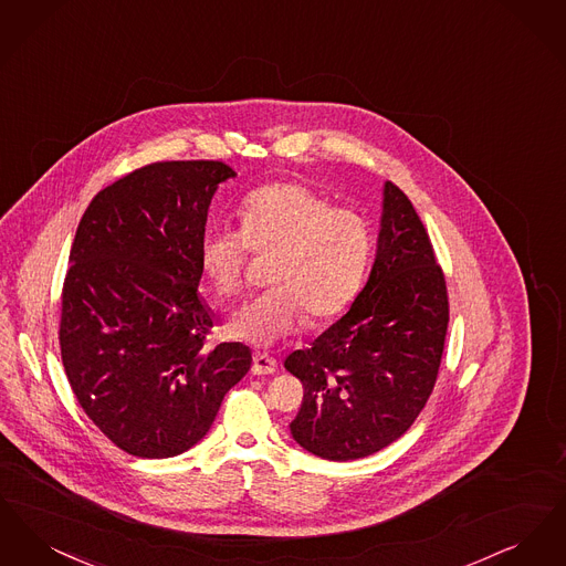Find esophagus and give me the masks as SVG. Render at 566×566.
I'll list each match as a JSON object with an SVG mask.
<instances>
[{
	"instance_id": "esophagus-1",
	"label": "esophagus",
	"mask_w": 566,
	"mask_h": 566,
	"mask_svg": "<svg viewBox=\"0 0 566 566\" xmlns=\"http://www.w3.org/2000/svg\"><path fill=\"white\" fill-rule=\"evenodd\" d=\"M277 371V363L270 358L268 354H254V363H252V374L254 376H270Z\"/></svg>"
}]
</instances>
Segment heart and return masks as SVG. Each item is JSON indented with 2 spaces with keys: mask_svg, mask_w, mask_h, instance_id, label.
Masks as SVG:
<instances>
[{
  "mask_svg": "<svg viewBox=\"0 0 566 566\" xmlns=\"http://www.w3.org/2000/svg\"><path fill=\"white\" fill-rule=\"evenodd\" d=\"M240 229L212 227L199 242V263L216 293L238 295L250 250L273 254L268 291L238 307L227 333L250 346L270 348L295 335L305 312L316 318L339 314L358 293L371 259L367 218L298 182L250 192L238 208Z\"/></svg>",
  "mask_w": 566,
  "mask_h": 566,
  "instance_id": "1",
  "label": "heart"
}]
</instances>
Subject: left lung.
I'll return each instance as SVG.
<instances>
[{
  "instance_id": "1",
  "label": "left lung",
  "mask_w": 566,
  "mask_h": 566,
  "mask_svg": "<svg viewBox=\"0 0 566 566\" xmlns=\"http://www.w3.org/2000/svg\"><path fill=\"white\" fill-rule=\"evenodd\" d=\"M376 261L350 310L284 367L305 395L296 443L324 460L371 457L403 434L431 397L448 331V293L427 229L386 182Z\"/></svg>"
}]
</instances>
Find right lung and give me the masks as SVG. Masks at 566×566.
Segmentation results:
<instances>
[{
    "instance_id": "obj_1",
    "label": "right lung",
    "mask_w": 566,
    "mask_h": 566,
    "mask_svg": "<svg viewBox=\"0 0 566 566\" xmlns=\"http://www.w3.org/2000/svg\"><path fill=\"white\" fill-rule=\"evenodd\" d=\"M220 161H165L99 190L82 216L61 296V358L84 413L137 458H171L210 431L252 354L206 348L199 242Z\"/></svg>"
}]
</instances>
